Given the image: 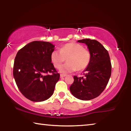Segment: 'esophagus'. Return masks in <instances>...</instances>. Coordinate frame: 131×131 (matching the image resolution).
Wrapping results in <instances>:
<instances>
[{
  "mask_svg": "<svg viewBox=\"0 0 131 131\" xmlns=\"http://www.w3.org/2000/svg\"><path fill=\"white\" fill-rule=\"evenodd\" d=\"M66 76V74H61L60 75V77L61 78H63V77H65Z\"/></svg>",
  "mask_w": 131,
  "mask_h": 131,
  "instance_id": "obj_1",
  "label": "esophagus"
}]
</instances>
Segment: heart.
<instances>
[{
	"instance_id": "b5f03b06",
	"label": "heart",
	"mask_w": 131,
	"mask_h": 131,
	"mask_svg": "<svg viewBox=\"0 0 131 131\" xmlns=\"http://www.w3.org/2000/svg\"><path fill=\"white\" fill-rule=\"evenodd\" d=\"M67 58L68 63L59 69L62 73L68 74L74 72L77 69H85L90 64L91 54L89 51L84 49L81 44L71 42L63 46L60 51L55 50L51 54V60L57 69L60 68Z\"/></svg>"
}]
</instances>
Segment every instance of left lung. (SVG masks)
<instances>
[{
    "instance_id": "left-lung-1",
    "label": "left lung",
    "mask_w": 131,
    "mask_h": 131,
    "mask_svg": "<svg viewBox=\"0 0 131 131\" xmlns=\"http://www.w3.org/2000/svg\"><path fill=\"white\" fill-rule=\"evenodd\" d=\"M78 42L87 46L91 61L84 70L85 77L74 76L70 91L76 98L89 101L98 96L105 89L111 76L112 65L108 51L99 41L85 39Z\"/></svg>"
}]
</instances>
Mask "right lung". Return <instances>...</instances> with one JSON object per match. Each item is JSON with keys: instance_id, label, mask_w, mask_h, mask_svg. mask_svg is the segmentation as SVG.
<instances>
[{"instance_id": "obj_1", "label": "right lung", "mask_w": 131, "mask_h": 131, "mask_svg": "<svg viewBox=\"0 0 131 131\" xmlns=\"http://www.w3.org/2000/svg\"><path fill=\"white\" fill-rule=\"evenodd\" d=\"M55 46L47 41H34L18 51L14 59L13 76L24 96L42 102L52 96L60 74L51 63ZM50 72L51 75H46Z\"/></svg>"}]
</instances>
